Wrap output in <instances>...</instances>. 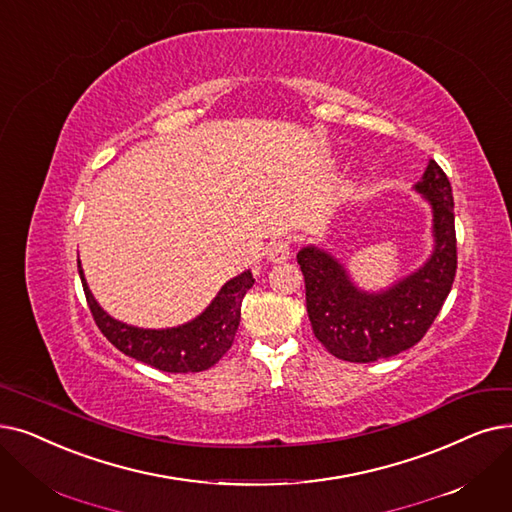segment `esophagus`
I'll return each instance as SVG.
<instances>
[{"instance_id":"esophagus-1","label":"esophagus","mask_w":512,"mask_h":512,"mask_svg":"<svg viewBox=\"0 0 512 512\" xmlns=\"http://www.w3.org/2000/svg\"><path fill=\"white\" fill-rule=\"evenodd\" d=\"M291 257V242L288 240H276L268 247V259L272 263H282Z\"/></svg>"}]
</instances>
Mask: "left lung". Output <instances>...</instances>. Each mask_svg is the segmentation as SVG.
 <instances>
[{
	"label": "left lung",
	"instance_id": "1",
	"mask_svg": "<svg viewBox=\"0 0 512 512\" xmlns=\"http://www.w3.org/2000/svg\"><path fill=\"white\" fill-rule=\"evenodd\" d=\"M414 190L433 209V253L420 270L385 291H362L324 249L303 247L297 253L311 328L339 360L368 364L410 349L427 335L452 291L458 257L450 180L429 161Z\"/></svg>",
	"mask_w": 512,
	"mask_h": 512
}]
</instances>
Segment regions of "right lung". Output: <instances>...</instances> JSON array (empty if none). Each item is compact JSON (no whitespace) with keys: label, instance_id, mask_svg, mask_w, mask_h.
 I'll return each mask as SVG.
<instances>
[{"label":"right lung","instance_id":"right-lung-1","mask_svg":"<svg viewBox=\"0 0 512 512\" xmlns=\"http://www.w3.org/2000/svg\"><path fill=\"white\" fill-rule=\"evenodd\" d=\"M87 305L102 335L129 358L163 372H201L221 360L236 337L240 305L253 286L251 270L228 280L201 316L175 328H138L110 318L94 299L77 259Z\"/></svg>","mask_w":512,"mask_h":512}]
</instances>
